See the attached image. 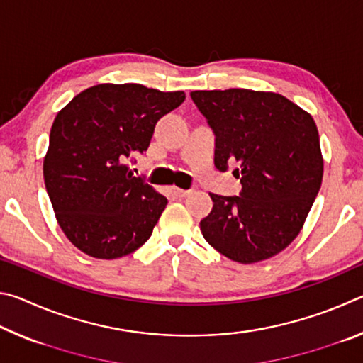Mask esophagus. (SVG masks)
Returning <instances> with one entry per match:
<instances>
[{
  "label": "esophagus",
  "mask_w": 363,
  "mask_h": 363,
  "mask_svg": "<svg viewBox=\"0 0 363 363\" xmlns=\"http://www.w3.org/2000/svg\"><path fill=\"white\" fill-rule=\"evenodd\" d=\"M173 192H174L177 196H179V199H184V196H187V195L192 194V190H190V189H177V187H174Z\"/></svg>",
  "instance_id": "obj_1"
}]
</instances>
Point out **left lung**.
Listing matches in <instances>:
<instances>
[{"mask_svg":"<svg viewBox=\"0 0 363 363\" xmlns=\"http://www.w3.org/2000/svg\"><path fill=\"white\" fill-rule=\"evenodd\" d=\"M190 97L216 136L214 164L242 182L238 195L210 194L201 219L205 240L232 261L272 257L303 227L320 190L323 160L312 116L275 93L192 91Z\"/></svg>","mask_w":363,"mask_h":363,"instance_id":"obj_1","label":"left lung"}]
</instances>
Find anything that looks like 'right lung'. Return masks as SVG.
<instances>
[{"instance_id":"add662e5","label":"right lung","mask_w":363,"mask_h":363,"mask_svg":"<svg viewBox=\"0 0 363 363\" xmlns=\"http://www.w3.org/2000/svg\"><path fill=\"white\" fill-rule=\"evenodd\" d=\"M184 99V91L106 83L57 113L43 174L60 229L83 253L115 259L150 238L168 200L128 162L147 152L157 121Z\"/></svg>"}]
</instances>
